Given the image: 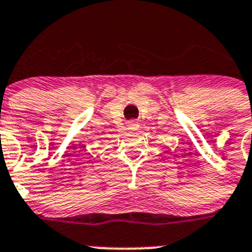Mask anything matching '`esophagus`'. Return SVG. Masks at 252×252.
<instances>
[{
  "mask_svg": "<svg viewBox=\"0 0 252 252\" xmlns=\"http://www.w3.org/2000/svg\"><path fill=\"white\" fill-rule=\"evenodd\" d=\"M128 128L130 129V130H137V129L139 128V123H138L137 121L128 122Z\"/></svg>",
  "mask_w": 252,
  "mask_h": 252,
  "instance_id": "obj_1",
  "label": "esophagus"
}]
</instances>
